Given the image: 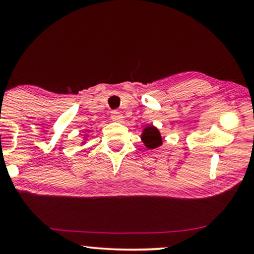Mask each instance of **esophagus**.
<instances>
[{"mask_svg":"<svg viewBox=\"0 0 254 254\" xmlns=\"http://www.w3.org/2000/svg\"><path fill=\"white\" fill-rule=\"evenodd\" d=\"M111 119L113 121H116V123H123L124 120V117L123 114L120 112H118V111H113L112 113H111Z\"/></svg>","mask_w":254,"mask_h":254,"instance_id":"1","label":"esophagus"}]
</instances>
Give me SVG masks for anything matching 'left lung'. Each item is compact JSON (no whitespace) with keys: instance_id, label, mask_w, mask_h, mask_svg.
Wrapping results in <instances>:
<instances>
[{"instance_id":"1","label":"left lung","mask_w":254,"mask_h":254,"mask_svg":"<svg viewBox=\"0 0 254 254\" xmlns=\"http://www.w3.org/2000/svg\"><path fill=\"white\" fill-rule=\"evenodd\" d=\"M141 140L148 149H155L163 143L161 133L155 126H147L141 135Z\"/></svg>"}]
</instances>
